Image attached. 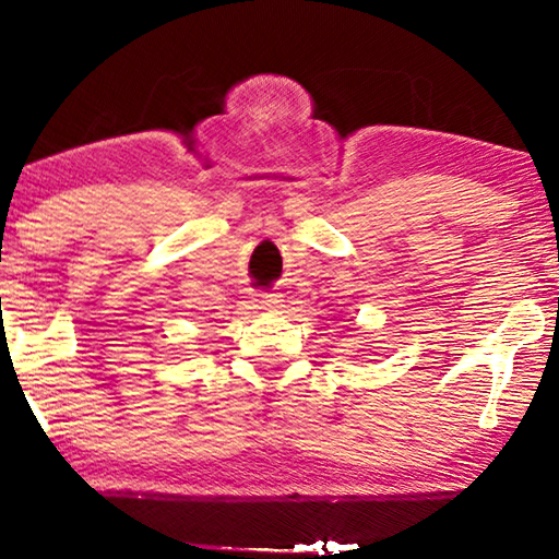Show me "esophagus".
I'll return each instance as SVG.
<instances>
[{"label": "esophagus", "mask_w": 559, "mask_h": 559, "mask_svg": "<svg viewBox=\"0 0 559 559\" xmlns=\"http://www.w3.org/2000/svg\"><path fill=\"white\" fill-rule=\"evenodd\" d=\"M253 308H259V310H278L281 308V296H276V293H257V296H253Z\"/></svg>", "instance_id": "obj_1"}]
</instances>
